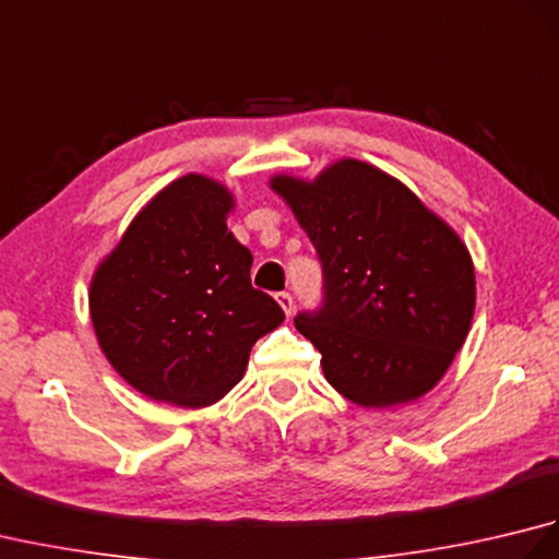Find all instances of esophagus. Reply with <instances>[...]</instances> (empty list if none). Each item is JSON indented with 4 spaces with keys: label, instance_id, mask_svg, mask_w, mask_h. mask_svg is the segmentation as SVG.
Segmentation results:
<instances>
[{
    "label": "esophagus",
    "instance_id": "obj_1",
    "mask_svg": "<svg viewBox=\"0 0 559 559\" xmlns=\"http://www.w3.org/2000/svg\"><path fill=\"white\" fill-rule=\"evenodd\" d=\"M276 300H278V305L283 307V312H286V314L290 317V314H293V310H295L293 295H290V293H278V295H276Z\"/></svg>",
    "mask_w": 559,
    "mask_h": 559
}]
</instances>
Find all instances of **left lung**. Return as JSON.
<instances>
[{
    "label": "left lung",
    "mask_w": 559,
    "mask_h": 559,
    "mask_svg": "<svg viewBox=\"0 0 559 559\" xmlns=\"http://www.w3.org/2000/svg\"><path fill=\"white\" fill-rule=\"evenodd\" d=\"M324 271V307L295 317L326 382L362 408L435 389L468 336L476 269L466 242L396 177L358 158L312 180L273 175Z\"/></svg>",
    "instance_id": "obj_1"
}]
</instances>
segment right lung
Segmentation results:
<instances>
[{
	"label": "right lung",
	"instance_id": "add662e5",
	"mask_svg": "<svg viewBox=\"0 0 559 559\" xmlns=\"http://www.w3.org/2000/svg\"><path fill=\"white\" fill-rule=\"evenodd\" d=\"M235 197L187 173L153 197L100 259L88 288L93 331L129 386L206 408L245 377L249 350L283 310L249 281L252 254L228 230Z\"/></svg>",
	"mask_w": 559,
	"mask_h": 559
}]
</instances>
